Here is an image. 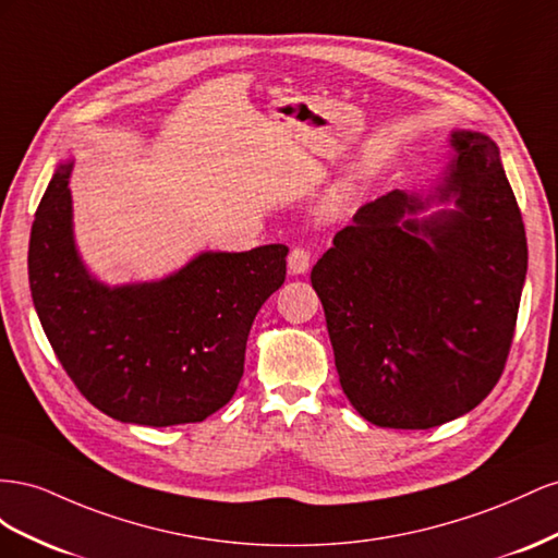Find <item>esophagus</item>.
Returning a JSON list of instances; mask_svg holds the SVG:
<instances>
[{"label": "esophagus", "instance_id": "1", "mask_svg": "<svg viewBox=\"0 0 558 558\" xmlns=\"http://www.w3.org/2000/svg\"><path fill=\"white\" fill-rule=\"evenodd\" d=\"M308 266H311V252L304 250V247H294V250L290 252V257H288L290 274H292V276L306 274Z\"/></svg>", "mask_w": 558, "mask_h": 558}]
</instances>
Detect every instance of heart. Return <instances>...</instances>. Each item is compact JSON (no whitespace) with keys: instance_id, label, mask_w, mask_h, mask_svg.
Segmentation results:
<instances>
[{"instance_id":"heart-1","label":"heart","mask_w":558,"mask_h":558,"mask_svg":"<svg viewBox=\"0 0 558 558\" xmlns=\"http://www.w3.org/2000/svg\"><path fill=\"white\" fill-rule=\"evenodd\" d=\"M350 191H353V184H350L348 180H343V182H339L337 186H333L329 191V196L325 198V213L331 215V217L339 215L348 205V201H350Z\"/></svg>"}]
</instances>
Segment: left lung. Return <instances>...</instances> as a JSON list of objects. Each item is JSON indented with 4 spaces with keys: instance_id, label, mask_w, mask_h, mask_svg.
Segmentation results:
<instances>
[{
    "instance_id": "obj_1",
    "label": "left lung",
    "mask_w": 558,
    "mask_h": 558,
    "mask_svg": "<svg viewBox=\"0 0 558 558\" xmlns=\"http://www.w3.org/2000/svg\"><path fill=\"white\" fill-rule=\"evenodd\" d=\"M427 194L355 213L311 270L348 402L378 427L427 429L498 384L529 268L526 231L488 135L451 131ZM433 204L439 211L427 214Z\"/></svg>"
}]
</instances>
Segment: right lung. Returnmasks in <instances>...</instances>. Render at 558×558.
Here are the masks:
<instances>
[{
	"label": "right lung",
	"mask_w": 558,
	"mask_h": 558,
	"mask_svg": "<svg viewBox=\"0 0 558 558\" xmlns=\"http://www.w3.org/2000/svg\"><path fill=\"white\" fill-rule=\"evenodd\" d=\"M62 161L29 235L32 301L51 348L86 400L121 423L205 421L243 376L247 333L284 282V245L201 252L174 274L105 284L78 257Z\"/></svg>",
	"instance_id": "1"
}]
</instances>
